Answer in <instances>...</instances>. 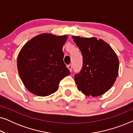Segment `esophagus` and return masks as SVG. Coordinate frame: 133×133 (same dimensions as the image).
<instances>
[{
    "label": "esophagus",
    "instance_id": "1",
    "mask_svg": "<svg viewBox=\"0 0 133 133\" xmlns=\"http://www.w3.org/2000/svg\"><path fill=\"white\" fill-rule=\"evenodd\" d=\"M67 67H68V68L69 69V70H70V71H71V70H72V65H68V66H67Z\"/></svg>",
    "mask_w": 133,
    "mask_h": 133
}]
</instances>
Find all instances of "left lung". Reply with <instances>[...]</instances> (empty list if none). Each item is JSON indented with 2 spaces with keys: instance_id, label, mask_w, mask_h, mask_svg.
<instances>
[{
  "instance_id": "left-lung-1",
  "label": "left lung",
  "mask_w": 133,
  "mask_h": 133,
  "mask_svg": "<svg viewBox=\"0 0 133 133\" xmlns=\"http://www.w3.org/2000/svg\"><path fill=\"white\" fill-rule=\"evenodd\" d=\"M72 38L83 57L82 68L74 75L78 90L86 96L102 95L111 88L118 75L117 56L102 39L79 36Z\"/></svg>"
}]
</instances>
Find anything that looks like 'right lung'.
<instances>
[{"mask_svg": "<svg viewBox=\"0 0 133 133\" xmlns=\"http://www.w3.org/2000/svg\"><path fill=\"white\" fill-rule=\"evenodd\" d=\"M67 36L43 33L26 42L17 57V70L29 91L40 96L54 93L70 71L63 62V45Z\"/></svg>", "mask_w": 133, "mask_h": 133, "instance_id": "right-lung-1", "label": "right lung"}]
</instances>
